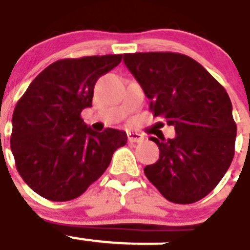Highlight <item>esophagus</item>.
I'll return each mask as SVG.
<instances>
[{
	"label": "esophagus",
	"instance_id": "1",
	"mask_svg": "<svg viewBox=\"0 0 250 250\" xmlns=\"http://www.w3.org/2000/svg\"><path fill=\"white\" fill-rule=\"evenodd\" d=\"M127 137L129 142H141V141H143V138H145L142 134L136 133V132H129V133H127Z\"/></svg>",
	"mask_w": 250,
	"mask_h": 250
}]
</instances>
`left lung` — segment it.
Returning <instances> with one entry per match:
<instances>
[{"label": "left lung", "instance_id": "left-lung-1", "mask_svg": "<svg viewBox=\"0 0 250 250\" xmlns=\"http://www.w3.org/2000/svg\"><path fill=\"white\" fill-rule=\"evenodd\" d=\"M123 60L151 101L153 116L176 132L168 140L151 137L160 158L145 167V175L168 201L201 200L234 157L236 125L227 90L203 65L182 54H125Z\"/></svg>", "mask_w": 250, "mask_h": 250}]
</instances>
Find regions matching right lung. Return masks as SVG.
I'll use <instances>...</instances> for the list:
<instances>
[{
    "label": "right lung",
    "mask_w": 250,
    "mask_h": 250,
    "mask_svg": "<svg viewBox=\"0 0 250 250\" xmlns=\"http://www.w3.org/2000/svg\"><path fill=\"white\" fill-rule=\"evenodd\" d=\"M121 60L122 54L58 60L17 102L11 151L23 181L40 196L51 201L80 196L127 143L125 132H94L80 117L92 107L97 80Z\"/></svg>",
    "instance_id": "1"
}]
</instances>
